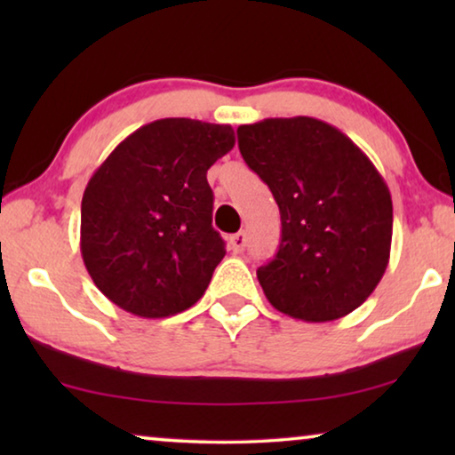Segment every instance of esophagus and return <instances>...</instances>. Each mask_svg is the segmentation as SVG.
<instances>
[{
  "instance_id": "esophagus-1",
  "label": "esophagus",
  "mask_w": 455,
  "mask_h": 455,
  "mask_svg": "<svg viewBox=\"0 0 455 455\" xmlns=\"http://www.w3.org/2000/svg\"><path fill=\"white\" fill-rule=\"evenodd\" d=\"M229 248H232V251H234L235 254L244 251V248H246V234H244V232L234 234L232 238H229Z\"/></svg>"
}]
</instances>
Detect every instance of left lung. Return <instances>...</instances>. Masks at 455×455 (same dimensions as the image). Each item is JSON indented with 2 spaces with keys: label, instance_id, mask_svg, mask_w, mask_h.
<instances>
[{
  "label": "left lung",
  "instance_id": "8db88e82",
  "mask_svg": "<svg viewBox=\"0 0 455 455\" xmlns=\"http://www.w3.org/2000/svg\"><path fill=\"white\" fill-rule=\"evenodd\" d=\"M238 147L282 215L277 254L257 269L267 300L308 323L352 313L389 263L394 207L381 173L344 132L307 116L240 126Z\"/></svg>",
  "mask_w": 455,
  "mask_h": 455
}]
</instances>
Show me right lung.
I'll return each instance as SVG.
<instances>
[{
    "label": "right lung",
    "mask_w": 455,
    "mask_h": 455,
    "mask_svg": "<svg viewBox=\"0 0 455 455\" xmlns=\"http://www.w3.org/2000/svg\"><path fill=\"white\" fill-rule=\"evenodd\" d=\"M228 124L165 117L124 139L86 184L80 252L92 282L145 319L201 300L226 242L207 170L234 148Z\"/></svg>",
    "instance_id": "1"
}]
</instances>
